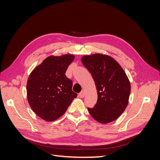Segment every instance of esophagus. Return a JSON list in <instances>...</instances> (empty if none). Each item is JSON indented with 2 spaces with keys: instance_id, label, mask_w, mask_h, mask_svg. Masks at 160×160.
Returning <instances> with one entry per match:
<instances>
[{
  "instance_id": "esophagus-1",
  "label": "esophagus",
  "mask_w": 160,
  "mask_h": 160,
  "mask_svg": "<svg viewBox=\"0 0 160 160\" xmlns=\"http://www.w3.org/2000/svg\"><path fill=\"white\" fill-rule=\"evenodd\" d=\"M85 91H82L81 93H79V98H84V96H85Z\"/></svg>"
}]
</instances>
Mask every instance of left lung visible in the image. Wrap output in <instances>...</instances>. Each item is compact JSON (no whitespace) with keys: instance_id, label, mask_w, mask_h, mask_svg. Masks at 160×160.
<instances>
[{"instance_id":"8db88e82","label":"left lung","mask_w":160,"mask_h":160,"mask_svg":"<svg viewBox=\"0 0 160 160\" xmlns=\"http://www.w3.org/2000/svg\"><path fill=\"white\" fill-rule=\"evenodd\" d=\"M81 62L91 72L98 98L91 115L101 123L117 119L128 106L131 85L125 71L112 57L102 54L85 55Z\"/></svg>"}]
</instances>
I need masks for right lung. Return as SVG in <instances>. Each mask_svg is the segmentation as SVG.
<instances>
[{
	"instance_id": "add662e5",
	"label": "right lung",
	"mask_w": 160,
	"mask_h": 160,
	"mask_svg": "<svg viewBox=\"0 0 160 160\" xmlns=\"http://www.w3.org/2000/svg\"><path fill=\"white\" fill-rule=\"evenodd\" d=\"M74 58L72 55L50 56L28 77V103L35 114L47 122L59 118L77 98V94L72 90V81L65 75Z\"/></svg>"
}]
</instances>
